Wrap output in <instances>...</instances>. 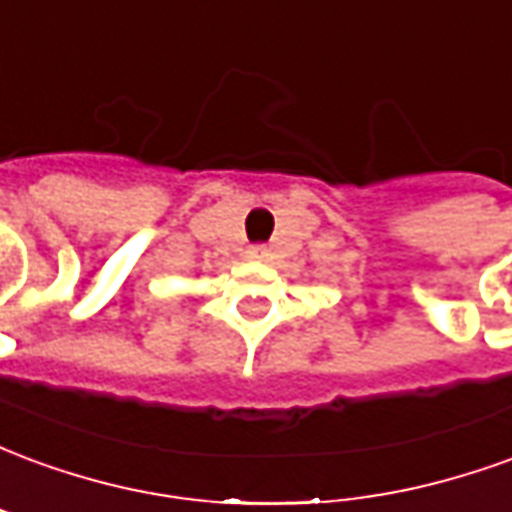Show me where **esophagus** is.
Returning a JSON list of instances; mask_svg holds the SVG:
<instances>
[{
  "label": "esophagus",
  "instance_id": "34e87169",
  "mask_svg": "<svg viewBox=\"0 0 512 512\" xmlns=\"http://www.w3.org/2000/svg\"><path fill=\"white\" fill-rule=\"evenodd\" d=\"M246 255L252 257V260H266V255H268V249L266 246H249V252H246Z\"/></svg>",
  "mask_w": 512,
  "mask_h": 512
}]
</instances>
